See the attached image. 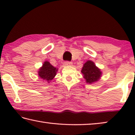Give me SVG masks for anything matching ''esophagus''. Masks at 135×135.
<instances>
[{
    "instance_id": "esophagus-1",
    "label": "esophagus",
    "mask_w": 135,
    "mask_h": 135,
    "mask_svg": "<svg viewBox=\"0 0 135 135\" xmlns=\"http://www.w3.org/2000/svg\"><path fill=\"white\" fill-rule=\"evenodd\" d=\"M73 63L71 62H69V61H65L64 62V65L66 66H71L72 65Z\"/></svg>"
}]
</instances>
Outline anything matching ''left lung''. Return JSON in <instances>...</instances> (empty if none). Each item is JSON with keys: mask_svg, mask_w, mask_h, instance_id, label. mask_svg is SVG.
<instances>
[{"mask_svg": "<svg viewBox=\"0 0 135 135\" xmlns=\"http://www.w3.org/2000/svg\"><path fill=\"white\" fill-rule=\"evenodd\" d=\"M81 73L87 83L92 84L99 80L102 73L92 61L88 60L83 64Z\"/></svg>", "mask_w": 135, "mask_h": 135, "instance_id": "obj_1", "label": "left lung"}]
</instances>
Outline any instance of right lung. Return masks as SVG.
Returning <instances> with one entry per match:
<instances>
[{"instance_id": "obj_1", "label": "right lung", "mask_w": 135, "mask_h": 135, "mask_svg": "<svg viewBox=\"0 0 135 135\" xmlns=\"http://www.w3.org/2000/svg\"><path fill=\"white\" fill-rule=\"evenodd\" d=\"M58 70V68L54 67L48 61H45L37 71L38 77L49 83L55 77Z\"/></svg>"}]
</instances>
